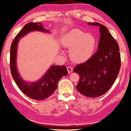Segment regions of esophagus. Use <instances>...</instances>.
Segmentation results:
<instances>
[{
    "label": "esophagus",
    "mask_w": 131,
    "mask_h": 131,
    "mask_svg": "<svg viewBox=\"0 0 131 131\" xmlns=\"http://www.w3.org/2000/svg\"><path fill=\"white\" fill-rule=\"evenodd\" d=\"M67 70L69 73H71L73 71V68L72 67H70V66H69V67L67 68Z\"/></svg>",
    "instance_id": "34e87169"
}]
</instances>
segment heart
Segmentation results:
<instances>
[{
    "label": "heart",
    "instance_id": "heart-1",
    "mask_svg": "<svg viewBox=\"0 0 131 131\" xmlns=\"http://www.w3.org/2000/svg\"><path fill=\"white\" fill-rule=\"evenodd\" d=\"M63 45L69 48L70 57L76 62H83L92 56L96 40L91 34H85L81 30L74 29L68 32L63 40Z\"/></svg>",
    "mask_w": 131,
    "mask_h": 131
}]
</instances>
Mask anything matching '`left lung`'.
Returning <instances> with one entry per match:
<instances>
[{"label":"left lung","instance_id":"left-lung-1","mask_svg":"<svg viewBox=\"0 0 131 131\" xmlns=\"http://www.w3.org/2000/svg\"><path fill=\"white\" fill-rule=\"evenodd\" d=\"M101 37L97 51L85 62L77 65L73 69L80 75L76 88L81 94L96 97L105 94L114 83L121 66L119 48L107 28L98 23Z\"/></svg>","mask_w":131,"mask_h":131}]
</instances>
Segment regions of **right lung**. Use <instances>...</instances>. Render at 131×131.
Wrapping results in <instances>:
<instances>
[{
  "mask_svg": "<svg viewBox=\"0 0 131 131\" xmlns=\"http://www.w3.org/2000/svg\"><path fill=\"white\" fill-rule=\"evenodd\" d=\"M33 30L48 32L43 28L40 23H29L24 26L12 42L10 49V66L13 78L22 92L26 96L35 100H43L51 96L57 89L58 82L61 77L68 74L65 66L53 65L46 74L35 83H25L19 77L16 68L17 43L19 39L27 33Z\"/></svg>",
  "mask_w": 131,
  "mask_h": 131,
  "instance_id": "obj_1",
  "label": "right lung"
}]
</instances>
